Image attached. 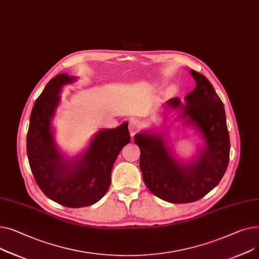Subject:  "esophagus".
<instances>
[{"label": "esophagus", "instance_id": "esophagus-1", "mask_svg": "<svg viewBox=\"0 0 259 259\" xmlns=\"http://www.w3.org/2000/svg\"><path fill=\"white\" fill-rule=\"evenodd\" d=\"M141 128V125H140V122L138 120L136 119H131L130 122H128V130H130V133L132 136L136 135L137 133H138Z\"/></svg>", "mask_w": 259, "mask_h": 259}]
</instances>
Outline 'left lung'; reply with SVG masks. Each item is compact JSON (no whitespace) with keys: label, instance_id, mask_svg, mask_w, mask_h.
<instances>
[{"label":"left lung","instance_id":"1","mask_svg":"<svg viewBox=\"0 0 259 259\" xmlns=\"http://www.w3.org/2000/svg\"><path fill=\"white\" fill-rule=\"evenodd\" d=\"M196 82L185 96L168 100L172 108H182L181 117H188L201 132L206 143L195 163L181 165L174 159L163 137L159 134L135 136L140 148V169L146 187L160 199L174 204L191 203L213 189L225 175L230 157L229 132L224 104L204 75L190 70Z\"/></svg>","mask_w":259,"mask_h":259}]
</instances>
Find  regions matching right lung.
<instances>
[{
	"label": "right lung",
	"mask_w": 259,
	"mask_h": 259,
	"mask_svg": "<svg viewBox=\"0 0 259 259\" xmlns=\"http://www.w3.org/2000/svg\"><path fill=\"white\" fill-rule=\"evenodd\" d=\"M74 79L65 73L56 75L35 100L27 133V156L36 184L49 199L80 208L95 204L109 190L113 165L131 136L127 123L101 131L78 161L65 162L55 146L50 120L60 89Z\"/></svg>",
	"instance_id": "add662e5"
}]
</instances>
